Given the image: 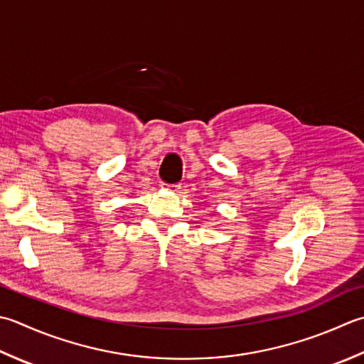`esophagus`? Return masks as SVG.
Listing matches in <instances>:
<instances>
[{"mask_svg":"<svg viewBox=\"0 0 364 364\" xmlns=\"http://www.w3.org/2000/svg\"><path fill=\"white\" fill-rule=\"evenodd\" d=\"M162 188L170 191V192H178V191L181 189L180 184H162Z\"/></svg>","mask_w":364,"mask_h":364,"instance_id":"esophagus-1","label":"esophagus"}]
</instances>
